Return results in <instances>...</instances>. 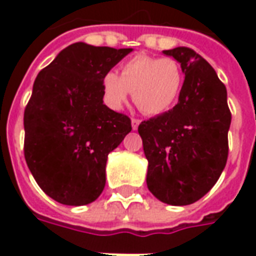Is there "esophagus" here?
<instances>
[{"label": "esophagus", "instance_id": "obj_1", "mask_svg": "<svg viewBox=\"0 0 256 256\" xmlns=\"http://www.w3.org/2000/svg\"><path fill=\"white\" fill-rule=\"evenodd\" d=\"M138 124H140L138 119H132V128H133V130H137V128H138Z\"/></svg>", "mask_w": 256, "mask_h": 256}]
</instances>
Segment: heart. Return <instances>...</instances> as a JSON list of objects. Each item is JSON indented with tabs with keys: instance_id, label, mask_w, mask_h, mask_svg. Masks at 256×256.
<instances>
[{
	"instance_id": "obj_1",
	"label": "heart",
	"mask_w": 256,
	"mask_h": 256,
	"mask_svg": "<svg viewBox=\"0 0 256 256\" xmlns=\"http://www.w3.org/2000/svg\"><path fill=\"white\" fill-rule=\"evenodd\" d=\"M184 74L172 58L138 54L120 67V76L108 72L102 79L106 106L120 110L133 93L134 102L146 115H160L172 110L182 92Z\"/></svg>"
}]
</instances>
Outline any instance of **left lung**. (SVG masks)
Masks as SVG:
<instances>
[{
    "instance_id": "left-lung-1",
    "label": "left lung",
    "mask_w": 256,
    "mask_h": 256,
    "mask_svg": "<svg viewBox=\"0 0 256 256\" xmlns=\"http://www.w3.org/2000/svg\"><path fill=\"white\" fill-rule=\"evenodd\" d=\"M163 53L181 64L185 80L177 106L138 126L146 185L163 203L188 206L203 198L225 168L232 115L225 84L200 54L185 46Z\"/></svg>"
}]
</instances>
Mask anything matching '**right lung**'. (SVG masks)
<instances>
[{
  "instance_id": "1",
  "label": "right lung",
  "mask_w": 256,
  "mask_h": 256,
  "mask_svg": "<svg viewBox=\"0 0 256 256\" xmlns=\"http://www.w3.org/2000/svg\"><path fill=\"white\" fill-rule=\"evenodd\" d=\"M132 50L76 42L36 75L24 111V158L58 203L84 206L104 190L108 154L132 122L104 104L102 79Z\"/></svg>"
}]
</instances>
